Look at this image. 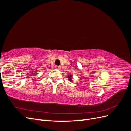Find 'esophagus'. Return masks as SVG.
Returning a JSON list of instances; mask_svg holds the SVG:
<instances>
[{
  "instance_id": "1",
  "label": "esophagus",
  "mask_w": 131,
  "mask_h": 131,
  "mask_svg": "<svg viewBox=\"0 0 131 131\" xmlns=\"http://www.w3.org/2000/svg\"><path fill=\"white\" fill-rule=\"evenodd\" d=\"M56 69L60 70V69H61V67L60 66H56Z\"/></svg>"
}]
</instances>
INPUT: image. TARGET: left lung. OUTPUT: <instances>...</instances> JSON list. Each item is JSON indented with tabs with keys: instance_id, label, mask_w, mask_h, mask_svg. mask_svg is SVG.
Here are the masks:
<instances>
[{
	"instance_id": "8db88e82",
	"label": "left lung",
	"mask_w": 131,
	"mask_h": 131,
	"mask_svg": "<svg viewBox=\"0 0 131 131\" xmlns=\"http://www.w3.org/2000/svg\"><path fill=\"white\" fill-rule=\"evenodd\" d=\"M72 74H70V75H68V80H69L70 81H71V82L72 81Z\"/></svg>"
}]
</instances>
